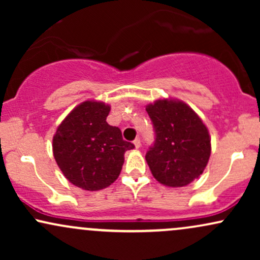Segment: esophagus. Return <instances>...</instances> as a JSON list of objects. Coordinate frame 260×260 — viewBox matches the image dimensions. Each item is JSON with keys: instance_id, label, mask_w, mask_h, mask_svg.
<instances>
[{"instance_id": "esophagus-1", "label": "esophagus", "mask_w": 260, "mask_h": 260, "mask_svg": "<svg viewBox=\"0 0 260 260\" xmlns=\"http://www.w3.org/2000/svg\"><path fill=\"white\" fill-rule=\"evenodd\" d=\"M134 147H136L137 149H139L140 148V145H142V142H140V139L139 138H136L134 139Z\"/></svg>"}]
</instances>
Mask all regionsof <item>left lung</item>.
Masks as SVG:
<instances>
[{
    "mask_svg": "<svg viewBox=\"0 0 260 260\" xmlns=\"http://www.w3.org/2000/svg\"><path fill=\"white\" fill-rule=\"evenodd\" d=\"M155 140L145 154L160 183L183 187L203 174L210 156V137L199 116L182 101L157 100L147 106Z\"/></svg>",
    "mask_w": 260,
    "mask_h": 260,
    "instance_id": "left-lung-1",
    "label": "left lung"
}]
</instances>
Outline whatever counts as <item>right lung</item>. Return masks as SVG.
I'll use <instances>...</instances> for the list:
<instances>
[{
	"label": "right lung",
	"instance_id": "right-lung-1",
	"mask_svg": "<svg viewBox=\"0 0 260 260\" xmlns=\"http://www.w3.org/2000/svg\"><path fill=\"white\" fill-rule=\"evenodd\" d=\"M110 106L84 101L59 124L53 136V156L62 174L85 190L109 187L120 176L124 153L134 144L118 127L106 122Z\"/></svg>",
	"mask_w": 260,
	"mask_h": 260
}]
</instances>
